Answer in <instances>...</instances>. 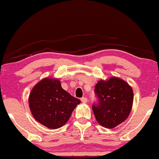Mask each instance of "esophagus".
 <instances>
[{"mask_svg":"<svg viewBox=\"0 0 159 159\" xmlns=\"http://www.w3.org/2000/svg\"><path fill=\"white\" fill-rule=\"evenodd\" d=\"M81 101L82 103H87L88 101V99L87 98H85V97H83V98H81Z\"/></svg>","mask_w":159,"mask_h":159,"instance_id":"1","label":"esophagus"}]
</instances>
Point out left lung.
I'll use <instances>...</instances> for the list:
<instances>
[{
	"mask_svg": "<svg viewBox=\"0 0 159 159\" xmlns=\"http://www.w3.org/2000/svg\"><path fill=\"white\" fill-rule=\"evenodd\" d=\"M95 93L98 102L93 104V110L99 124L112 129L127 119L133 102V89L127 82L116 77L101 80Z\"/></svg>",
	"mask_w": 159,
	"mask_h": 159,
	"instance_id": "left-lung-1",
	"label": "left lung"
}]
</instances>
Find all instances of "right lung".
Masks as SVG:
<instances>
[{
	"instance_id": "right-lung-1",
	"label": "right lung",
	"mask_w": 159,
	"mask_h": 159,
	"mask_svg": "<svg viewBox=\"0 0 159 159\" xmlns=\"http://www.w3.org/2000/svg\"><path fill=\"white\" fill-rule=\"evenodd\" d=\"M81 103L79 99L64 90L58 79L43 78L32 88L29 97L33 117L49 129L64 126L72 111Z\"/></svg>"
}]
</instances>
